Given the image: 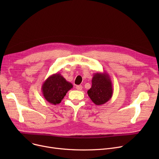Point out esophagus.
Listing matches in <instances>:
<instances>
[{"label": "esophagus", "instance_id": "esophagus-1", "mask_svg": "<svg viewBox=\"0 0 159 159\" xmlns=\"http://www.w3.org/2000/svg\"><path fill=\"white\" fill-rule=\"evenodd\" d=\"M76 88H77V90L80 91V90H82V86L81 85H78V86H76Z\"/></svg>", "mask_w": 159, "mask_h": 159}]
</instances>
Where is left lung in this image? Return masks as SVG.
I'll return each mask as SVG.
<instances>
[{"instance_id":"left-lung-1","label":"left lung","mask_w":159,"mask_h":159,"mask_svg":"<svg viewBox=\"0 0 159 159\" xmlns=\"http://www.w3.org/2000/svg\"><path fill=\"white\" fill-rule=\"evenodd\" d=\"M92 86L88 91V94L92 102L97 105H102L112 97L113 90L110 75L106 72L94 73Z\"/></svg>"}]
</instances>
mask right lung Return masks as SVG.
<instances>
[{
    "mask_svg": "<svg viewBox=\"0 0 159 159\" xmlns=\"http://www.w3.org/2000/svg\"><path fill=\"white\" fill-rule=\"evenodd\" d=\"M73 84L67 81L60 73H55L43 82L42 92L46 101L53 105L61 103Z\"/></svg>",
    "mask_w": 159,
    "mask_h": 159,
    "instance_id": "obj_1",
    "label": "right lung"
}]
</instances>
